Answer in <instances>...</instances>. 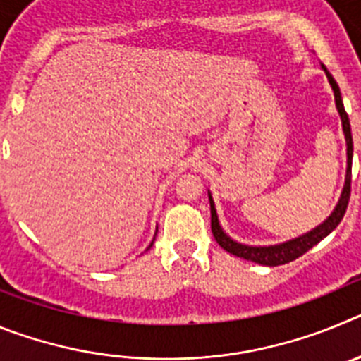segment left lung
Returning <instances> with one entry per match:
<instances>
[{
    "instance_id": "obj_1",
    "label": "left lung",
    "mask_w": 361,
    "mask_h": 361,
    "mask_svg": "<svg viewBox=\"0 0 361 361\" xmlns=\"http://www.w3.org/2000/svg\"><path fill=\"white\" fill-rule=\"evenodd\" d=\"M322 70L327 75V81H329L331 88H333L334 94V103H336V110L340 114V119H342V130L343 135H345V146H347V170H345V183H343L342 193H340V199H338V204L334 206V209L331 212V215L318 224L317 228H312L311 231L300 235V237L291 238V240H286L282 244H273V245H250V244H242V242H237L235 238H231L228 233L222 229L220 226L219 215H216L215 202H213L212 193L208 191V199H209V209H212V231L213 237H215L216 244L226 250L228 253L235 255V257H240L244 260H251L255 264H260V266H282V264H288L296 260L298 257L309 251L312 245H317L318 242L324 240L331 231L336 229V226L342 222L343 215H345L347 204H349L350 197V168H353V135H350V123L349 116H347L345 108H343L342 94H340V88H338L336 81L329 73V70L322 65Z\"/></svg>"
}]
</instances>
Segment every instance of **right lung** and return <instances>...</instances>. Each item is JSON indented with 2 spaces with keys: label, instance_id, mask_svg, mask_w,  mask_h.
Masks as SVG:
<instances>
[{
  "label": "right lung",
  "instance_id": "right-lung-1",
  "mask_svg": "<svg viewBox=\"0 0 361 361\" xmlns=\"http://www.w3.org/2000/svg\"><path fill=\"white\" fill-rule=\"evenodd\" d=\"M153 240H155V238H153ZM153 240H152V244H149V245H148V250H149V247H152V245H153ZM148 250H146V251H148Z\"/></svg>",
  "mask_w": 361,
  "mask_h": 361
}]
</instances>
